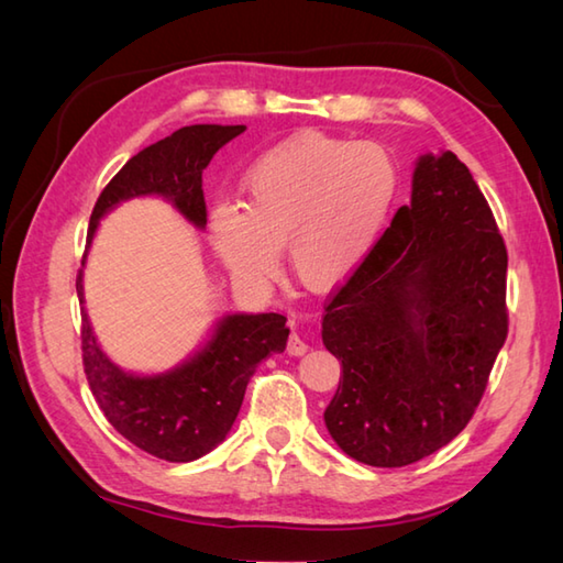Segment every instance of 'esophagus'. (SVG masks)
I'll return each instance as SVG.
<instances>
[{
  "mask_svg": "<svg viewBox=\"0 0 563 563\" xmlns=\"http://www.w3.org/2000/svg\"><path fill=\"white\" fill-rule=\"evenodd\" d=\"M288 353L295 355V357H300V355L307 353V343L302 341L300 333L292 331V336H290V341H288Z\"/></svg>",
  "mask_w": 563,
  "mask_h": 563,
  "instance_id": "1",
  "label": "esophagus"
}]
</instances>
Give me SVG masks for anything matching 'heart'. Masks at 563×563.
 I'll return each mask as SVG.
<instances>
[{"mask_svg": "<svg viewBox=\"0 0 563 563\" xmlns=\"http://www.w3.org/2000/svg\"><path fill=\"white\" fill-rule=\"evenodd\" d=\"M397 190V164L375 142L297 135L244 174L242 206H214L210 242L236 280L273 278L285 246L307 288L331 290L375 249Z\"/></svg>", "mask_w": 563, "mask_h": 563, "instance_id": "b5f03b06", "label": "heart"}]
</instances>
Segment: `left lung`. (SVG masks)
<instances>
[{
  "label": "left lung",
  "instance_id": "obj_1",
  "mask_svg": "<svg viewBox=\"0 0 563 563\" xmlns=\"http://www.w3.org/2000/svg\"><path fill=\"white\" fill-rule=\"evenodd\" d=\"M508 251L470 169L423 154L411 206L331 292L321 339L343 365L324 411L336 445L406 466L457 438L508 336Z\"/></svg>",
  "mask_w": 563,
  "mask_h": 563
}]
</instances>
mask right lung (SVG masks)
Returning <instances> with one entry per match:
<instances>
[{
    "mask_svg": "<svg viewBox=\"0 0 563 563\" xmlns=\"http://www.w3.org/2000/svg\"><path fill=\"white\" fill-rule=\"evenodd\" d=\"M246 125H188L135 154L91 210L87 246L97 224L113 206L135 196H164L196 227H206L202 169ZM81 256V266H84ZM81 363L89 389L103 416L125 440L166 462H194L230 433L242 409L244 391L258 363L283 353L290 329L283 314H230L220 321L206 349L174 373L137 377L115 367L93 339L84 312L81 271Z\"/></svg>",
    "mask_w": 563,
    "mask_h": 563,
    "instance_id": "add662e5",
    "label": "right lung"
}]
</instances>
